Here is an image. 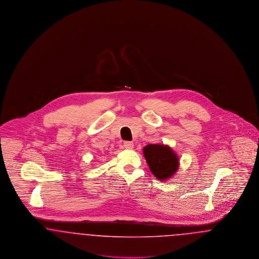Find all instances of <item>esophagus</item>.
Instances as JSON below:
<instances>
[{
	"instance_id": "34e87169",
	"label": "esophagus",
	"mask_w": 259,
	"mask_h": 259,
	"mask_svg": "<svg viewBox=\"0 0 259 259\" xmlns=\"http://www.w3.org/2000/svg\"><path fill=\"white\" fill-rule=\"evenodd\" d=\"M124 147L127 149H132L134 148V143L133 142H125L124 143Z\"/></svg>"
}]
</instances>
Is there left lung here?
I'll return each mask as SVG.
<instances>
[{
  "label": "left lung",
  "mask_w": 259,
  "mask_h": 259,
  "mask_svg": "<svg viewBox=\"0 0 259 259\" xmlns=\"http://www.w3.org/2000/svg\"><path fill=\"white\" fill-rule=\"evenodd\" d=\"M150 172L161 182L172 178L180 167V159L172 148L164 144H151L143 149Z\"/></svg>",
  "instance_id": "left-lung-1"
}]
</instances>
